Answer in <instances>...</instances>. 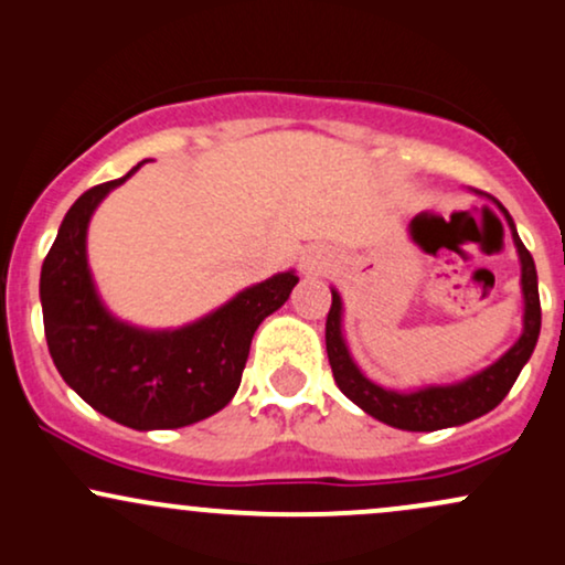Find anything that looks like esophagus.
<instances>
[{
  "label": "esophagus",
  "instance_id": "obj_1",
  "mask_svg": "<svg viewBox=\"0 0 565 565\" xmlns=\"http://www.w3.org/2000/svg\"><path fill=\"white\" fill-rule=\"evenodd\" d=\"M301 269L307 271V275H320V271L326 269V258L320 256V250H309V253H303V258H301Z\"/></svg>",
  "mask_w": 565,
  "mask_h": 565
}]
</instances>
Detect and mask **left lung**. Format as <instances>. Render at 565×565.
Segmentation results:
<instances>
[{
  "label": "left lung",
  "instance_id": "obj_1",
  "mask_svg": "<svg viewBox=\"0 0 565 565\" xmlns=\"http://www.w3.org/2000/svg\"><path fill=\"white\" fill-rule=\"evenodd\" d=\"M502 213L512 230L518 256H521L523 333L497 363L483 367V371L465 379V382L422 386V390L414 392H395L373 384L371 379H365V373L354 365L352 354L347 350L344 333H341V296L331 290L333 301L326 320L328 360H331V371L339 390L344 392L354 405H360L367 416L390 424V427L408 429V433H435V429L459 427V424L478 419V416L497 408V405L507 397V392L512 390L515 379L521 376L523 365L529 363L531 352H534L536 347L539 328H542V307H539L534 258H531V253L525 250L521 237H518L510 213H507L504 207ZM416 226H419V218H414L411 230L416 232Z\"/></svg>",
  "mask_w": 565,
  "mask_h": 565
}]
</instances>
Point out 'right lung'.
<instances>
[{"label":"right lung","mask_w":565,"mask_h":565,"mask_svg":"<svg viewBox=\"0 0 565 565\" xmlns=\"http://www.w3.org/2000/svg\"><path fill=\"white\" fill-rule=\"evenodd\" d=\"M141 164L122 179L87 189L68 207L42 264L40 299L44 339L63 382L98 414L146 433L202 422L232 401L253 333L288 301L299 277L282 271L250 285L175 331H143L117 320L95 294L87 224L98 202Z\"/></svg>","instance_id":"right-lung-1"}]
</instances>
